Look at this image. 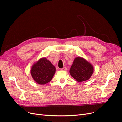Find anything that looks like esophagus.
<instances>
[{"instance_id": "esophagus-1", "label": "esophagus", "mask_w": 122, "mask_h": 122, "mask_svg": "<svg viewBox=\"0 0 122 122\" xmlns=\"http://www.w3.org/2000/svg\"><path fill=\"white\" fill-rule=\"evenodd\" d=\"M62 71H66L67 70V68L66 67H64L62 68V69H61Z\"/></svg>"}]
</instances>
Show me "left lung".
<instances>
[{
    "label": "left lung",
    "instance_id": "8db88e82",
    "mask_svg": "<svg viewBox=\"0 0 122 122\" xmlns=\"http://www.w3.org/2000/svg\"><path fill=\"white\" fill-rule=\"evenodd\" d=\"M93 72V68L92 65L81 57L74 59L70 70L71 75L78 82L88 80L91 77Z\"/></svg>",
    "mask_w": 122,
    "mask_h": 122
}]
</instances>
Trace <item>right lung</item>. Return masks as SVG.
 Instances as JSON below:
<instances>
[{
    "mask_svg": "<svg viewBox=\"0 0 122 122\" xmlns=\"http://www.w3.org/2000/svg\"><path fill=\"white\" fill-rule=\"evenodd\" d=\"M56 72V68L46 58L40 59L34 64L31 69V75L37 83L46 84L52 80Z\"/></svg>",
    "mask_w": 122,
    "mask_h": 122,
    "instance_id": "right-lung-1",
    "label": "right lung"
}]
</instances>
